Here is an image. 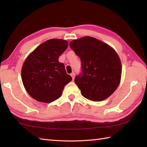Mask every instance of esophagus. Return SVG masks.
I'll return each mask as SVG.
<instances>
[{
  "instance_id": "34e87169",
  "label": "esophagus",
  "mask_w": 147,
  "mask_h": 147,
  "mask_svg": "<svg viewBox=\"0 0 147 147\" xmlns=\"http://www.w3.org/2000/svg\"><path fill=\"white\" fill-rule=\"evenodd\" d=\"M71 77H72V78H73V80H74V76H75V74H74V73H72L71 74Z\"/></svg>"
}]
</instances>
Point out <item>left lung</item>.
<instances>
[{
	"label": "left lung",
	"mask_w": 147,
	"mask_h": 147,
	"mask_svg": "<svg viewBox=\"0 0 147 147\" xmlns=\"http://www.w3.org/2000/svg\"><path fill=\"white\" fill-rule=\"evenodd\" d=\"M69 45L82 62V73L75 77L74 82L82 95L95 102L107 98L121 80L122 65L117 53L91 36L74 40Z\"/></svg>",
	"instance_id": "1"
}]
</instances>
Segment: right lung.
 Here are the masks:
<instances>
[{"label":"right lung","mask_w":147,"mask_h":147,"mask_svg":"<svg viewBox=\"0 0 147 147\" xmlns=\"http://www.w3.org/2000/svg\"><path fill=\"white\" fill-rule=\"evenodd\" d=\"M68 47L62 39H51L34 50L23 63L21 78L28 94L37 101L51 103L62 95L72 80L59 57Z\"/></svg>","instance_id":"obj_1"}]
</instances>
